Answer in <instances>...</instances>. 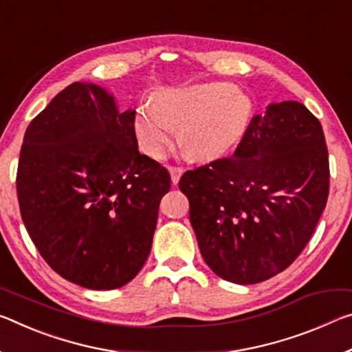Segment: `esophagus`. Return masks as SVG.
I'll list each match as a JSON object with an SVG mask.
<instances>
[{
  "label": "esophagus",
  "instance_id": "obj_1",
  "mask_svg": "<svg viewBox=\"0 0 352 352\" xmlns=\"http://www.w3.org/2000/svg\"><path fill=\"white\" fill-rule=\"evenodd\" d=\"M169 169V174H170V180H172V185H177L178 180H180V177L183 174V169L182 167H177V166H169L167 167Z\"/></svg>",
  "mask_w": 352,
  "mask_h": 352
}]
</instances>
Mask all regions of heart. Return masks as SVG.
Masks as SVG:
<instances>
[{
    "label": "heart",
    "mask_w": 352,
    "mask_h": 352,
    "mask_svg": "<svg viewBox=\"0 0 352 352\" xmlns=\"http://www.w3.org/2000/svg\"><path fill=\"white\" fill-rule=\"evenodd\" d=\"M250 116L249 97L227 82L164 89L136 109L135 133L144 152L161 158L178 126L182 147L194 158H208L244 135Z\"/></svg>",
    "instance_id": "heart-1"
}]
</instances>
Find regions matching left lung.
<instances>
[{
  "mask_svg": "<svg viewBox=\"0 0 352 352\" xmlns=\"http://www.w3.org/2000/svg\"><path fill=\"white\" fill-rule=\"evenodd\" d=\"M180 191L205 263L250 285L298 258L329 196V155L320 120L298 102L254 116L235 153L188 170Z\"/></svg>",
  "mask_w": 352,
  "mask_h": 352,
  "instance_id": "left-lung-1",
  "label": "left lung"
}]
</instances>
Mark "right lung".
<instances>
[{
    "label": "right lung",
    "mask_w": 352,
    "mask_h": 352,
    "mask_svg": "<svg viewBox=\"0 0 352 352\" xmlns=\"http://www.w3.org/2000/svg\"><path fill=\"white\" fill-rule=\"evenodd\" d=\"M135 114L119 113L103 87L74 82L26 128L21 219L50 267L80 287L126 285L152 249L170 177L139 153Z\"/></svg>",
    "instance_id": "right-lung-1"
}]
</instances>
